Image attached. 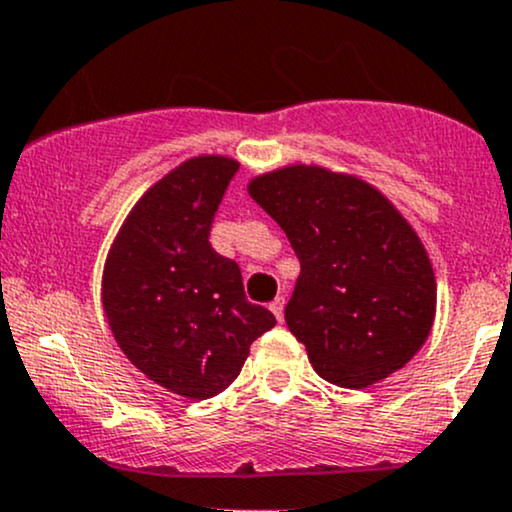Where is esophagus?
Masks as SVG:
<instances>
[{
  "label": "esophagus",
  "mask_w": 512,
  "mask_h": 512,
  "mask_svg": "<svg viewBox=\"0 0 512 512\" xmlns=\"http://www.w3.org/2000/svg\"><path fill=\"white\" fill-rule=\"evenodd\" d=\"M270 311H273L278 321H282V316H285V297H275L273 302H270Z\"/></svg>",
  "instance_id": "34e87169"
}]
</instances>
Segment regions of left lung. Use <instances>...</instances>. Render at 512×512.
<instances>
[{
    "instance_id": "left-lung-1",
    "label": "left lung",
    "mask_w": 512,
    "mask_h": 512,
    "mask_svg": "<svg viewBox=\"0 0 512 512\" xmlns=\"http://www.w3.org/2000/svg\"><path fill=\"white\" fill-rule=\"evenodd\" d=\"M299 258L285 306L316 374L366 388L422 350L436 316V278L410 222L352 174L290 165L249 182Z\"/></svg>"
}]
</instances>
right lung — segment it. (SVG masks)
<instances>
[{
  "label": "right lung",
  "mask_w": 512,
  "mask_h": 512,
  "mask_svg": "<svg viewBox=\"0 0 512 512\" xmlns=\"http://www.w3.org/2000/svg\"><path fill=\"white\" fill-rule=\"evenodd\" d=\"M239 170L198 155L153 184L126 215L102 273V309L114 340L158 386L206 400L239 376L275 316L251 304L242 270L208 242Z\"/></svg>",
  "instance_id": "right-lung-1"
}]
</instances>
